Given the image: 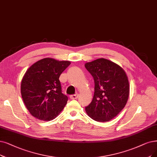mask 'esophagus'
<instances>
[{
	"instance_id": "obj_1",
	"label": "esophagus",
	"mask_w": 157,
	"mask_h": 157,
	"mask_svg": "<svg viewBox=\"0 0 157 157\" xmlns=\"http://www.w3.org/2000/svg\"><path fill=\"white\" fill-rule=\"evenodd\" d=\"M78 93H76V94H75V95H71V96H70V98H71V100H75V99H77V98H78Z\"/></svg>"
}]
</instances>
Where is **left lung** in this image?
Masks as SVG:
<instances>
[{
  "instance_id": "obj_1",
  "label": "left lung",
  "mask_w": 157,
  "mask_h": 157,
  "mask_svg": "<svg viewBox=\"0 0 157 157\" xmlns=\"http://www.w3.org/2000/svg\"><path fill=\"white\" fill-rule=\"evenodd\" d=\"M85 67L95 81L92 102L85 108L93 120L104 122L115 117L126 105L129 95V84L124 69L105 59L86 62Z\"/></svg>"
}]
</instances>
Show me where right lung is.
<instances>
[{
	"label": "right lung",
	"mask_w": 157,
	"mask_h": 157,
	"mask_svg": "<svg viewBox=\"0 0 157 157\" xmlns=\"http://www.w3.org/2000/svg\"><path fill=\"white\" fill-rule=\"evenodd\" d=\"M70 64V61L44 58L28 69L21 81V92L31 115L50 121L64 108L68 98L62 93L59 77Z\"/></svg>",
	"instance_id": "1"
}]
</instances>
